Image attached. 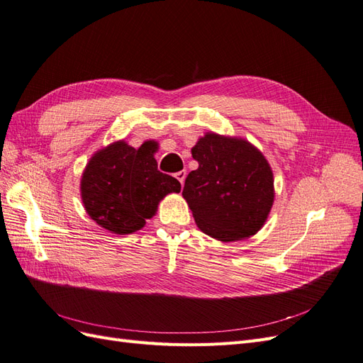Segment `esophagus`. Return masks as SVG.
<instances>
[{
  "label": "esophagus",
  "mask_w": 363,
  "mask_h": 363,
  "mask_svg": "<svg viewBox=\"0 0 363 363\" xmlns=\"http://www.w3.org/2000/svg\"><path fill=\"white\" fill-rule=\"evenodd\" d=\"M186 174H188V172H186V169H183V171H179V172H175V174H174V175H175V179H177V180L180 182V184H182V186H183V183H184Z\"/></svg>",
  "instance_id": "34e87169"
}]
</instances>
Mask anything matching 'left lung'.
I'll return each instance as SVG.
<instances>
[{"label":"left lung","instance_id":"8db88e82","mask_svg":"<svg viewBox=\"0 0 363 363\" xmlns=\"http://www.w3.org/2000/svg\"><path fill=\"white\" fill-rule=\"evenodd\" d=\"M199 168L184 180L183 199L203 233L221 242L248 239L267 223L274 174L263 152L244 138L207 131L191 150Z\"/></svg>","mask_w":363,"mask_h":363}]
</instances>
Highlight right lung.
Segmentation results:
<instances>
[{"mask_svg": "<svg viewBox=\"0 0 363 363\" xmlns=\"http://www.w3.org/2000/svg\"><path fill=\"white\" fill-rule=\"evenodd\" d=\"M157 145L147 140L138 150L115 140L94 152L80 180L86 213L104 230L130 235L145 227L168 194H179L177 179L157 169Z\"/></svg>", "mask_w": 363, "mask_h": 363, "instance_id": "obj_1", "label": "right lung"}]
</instances>
